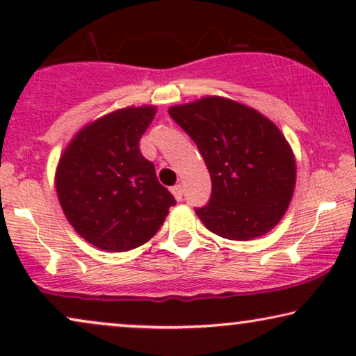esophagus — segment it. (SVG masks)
<instances>
[{
  "mask_svg": "<svg viewBox=\"0 0 356 356\" xmlns=\"http://www.w3.org/2000/svg\"><path fill=\"white\" fill-rule=\"evenodd\" d=\"M172 194L175 196V199H177V201H181V199H183V186H181V184H175V186L172 188Z\"/></svg>",
  "mask_w": 356,
  "mask_h": 356,
  "instance_id": "esophagus-1",
  "label": "esophagus"
}]
</instances>
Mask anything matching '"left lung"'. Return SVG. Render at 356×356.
<instances>
[{
	"label": "left lung",
	"instance_id": "1",
	"mask_svg": "<svg viewBox=\"0 0 356 356\" xmlns=\"http://www.w3.org/2000/svg\"><path fill=\"white\" fill-rule=\"evenodd\" d=\"M168 113L196 143L211 173V201L196 209L207 230L235 241L269 233L296 184L295 154L274 121L220 95L170 106Z\"/></svg>",
	"mask_w": 356,
	"mask_h": 356
}]
</instances>
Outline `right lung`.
<instances>
[{
    "instance_id": "right-lung-1",
    "label": "right lung",
    "mask_w": 356,
    "mask_h": 356,
    "mask_svg": "<svg viewBox=\"0 0 356 356\" xmlns=\"http://www.w3.org/2000/svg\"><path fill=\"white\" fill-rule=\"evenodd\" d=\"M155 113V105L110 111L82 126L58 160L55 188L65 217L102 251L147 243L177 202L139 150Z\"/></svg>"
}]
</instances>
